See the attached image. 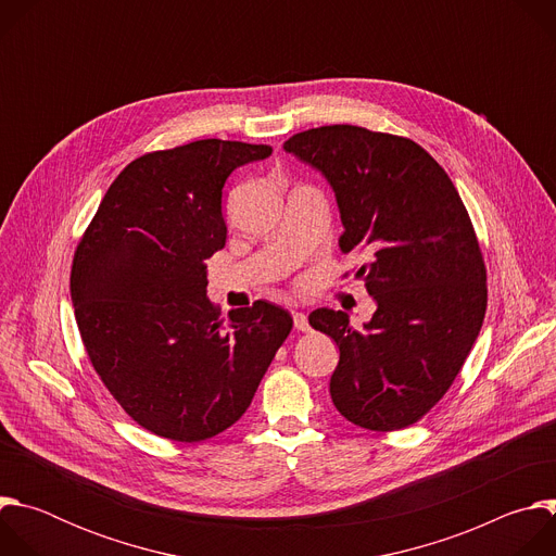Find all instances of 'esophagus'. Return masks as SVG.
<instances>
[{
  "mask_svg": "<svg viewBox=\"0 0 556 556\" xmlns=\"http://www.w3.org/2000/svg\"><path fill=\"white\" fill-rule=\"evenodd\" d=\"M292 321H294V328L299 332H305L309 330V324H307V316L303 312H292Z\"/></svg>",
  "mask_w": 556,
  "mask_h": 556,
  "instance_id": "esophagus-1",
  "label": "esophagus"
}]
</instances>
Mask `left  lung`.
I'll return each mask as SVG.
<instances>
[{"label":"left lung","instance_id":"8db88e82","mask_svg":"<svg viewBox=\"0 0 556 556\" xmlns=\"http://www.w3.org/2000/svg\"><path fill=\"white\" fill-rule=\"evenodd\" d=\"M283 149L330 182L341 251L374 255L356 273L376 301L363 330L343 309L309 314L341 352L332 403L363 429H405L446 393L484 324L486 266L466 206L446 172L403 136L326 125Z\"/></svg>","mask_w":556,"mask_h":556}]
</instances>
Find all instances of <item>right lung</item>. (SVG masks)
<instances>
[{
	"label": "right lung",
	"mask_w": 556,
	"mask_h": 556,
	"mask_svg": "<svg viewBox=\"0 0 556 556\" xmlns=\"http://www.w3.org/2000/svg\"><path fill=\"white\" fill-rule=\"evenodd\" d=\"M268 144L195 140L129 163L76 247L70 292L86 352L142 429L202 442L235 425L292 330L288 309L228 312L206 299V260L224 249L222 189Z\"/></svg>",
	"instance_id": "1"
}]
</instances>
